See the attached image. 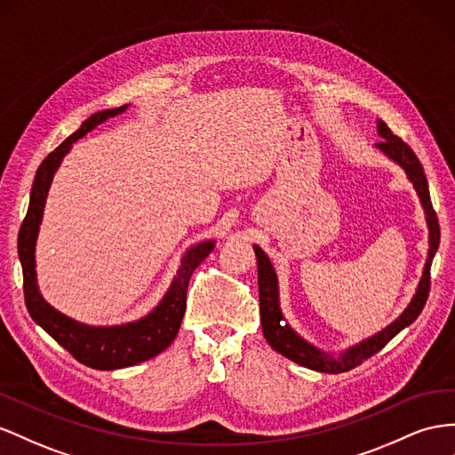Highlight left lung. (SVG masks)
<instances>
[{"instance_id": "obj_1", "label": "left lung", "mask_w": 455, "mask_h": 455, "mask_svg": "<svg viewBox=\"0 0 455 455\" xmlns=\"http://www.w3.org/2000/svg\"><path fill=\"white\" fill-rule=\"evenodd\" d=\"M377 130H379V136L383 138V141L375 143V147L406 170V174L413 183V188L417 195H419V201L425 208L427 226H428V258L423 269V277L419 281V287H417L413 300L410 302L408 308L403 310V314L396 319V322H392L387 329L380 331V333L362 340L360 345L342 352L339 358H333L331 354L317 350L315 347L310 345V342H306L302 337L294 333V331L283 322V314H281V308H279L275 269L272 262H269V258L264 254V251L254 244V252L258 260V291H260V322H262V331L267 345L275 352L283 354L285 358L308 367V370H315L322 373H345L348 370H354L355 365H360L367 358H371V355L377 354L380 348H385V345L392 337H396L403 327H408L410 323L415 322L427 302L428 291H431V264L440 243V226L431 203V195H428L427 176L419 158H417V155L411 151V147L408 143H403L398 136H395L383 120L377 122Z\"/></svg>"}]
</instances>
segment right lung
<instances>
[{
  "instance_id": "obj_1",
  "label": "right lung",
  "mask_w": 455,
  "mask_h": 455,
  "mask_svg": "<svg viewBox=\"0 0 455 455\" xmlns=\"http://www.w3.org/2000/svg\"><path fill=\"white\" fill-rule=\"evenodd\" d=\"M126 107L128 105L92 115L88 120L82 122V126L70 138H67L53 153H49L44 158V163L36 172L28 212L22 220L17 241L24 279V302H27L28 314L47 335H52L60 347L72 354V358H76L84 365L93 367V370H120V367H130L151 360L156 354L166 350L172 345V340L176 339L183 314H186L191 274L214 249V241H204L199 243L197 247L189 249L183 256L178 275L172 281L161 304L149 315L141 317L140 322L113 327H90L57 312L53 306H49L42 299L38 283H36L34 249L53 174L65 155L70 151L72 143L84 138L85 133L92 132L107 118L124 113Z\"/></svg>"
}]
</instances>
